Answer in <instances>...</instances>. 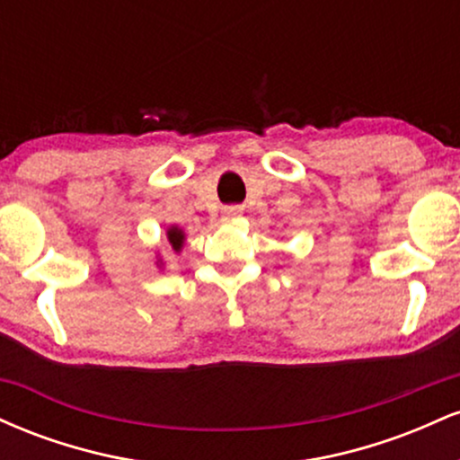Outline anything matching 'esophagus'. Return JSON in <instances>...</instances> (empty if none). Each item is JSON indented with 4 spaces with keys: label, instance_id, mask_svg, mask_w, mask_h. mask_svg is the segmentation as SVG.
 <instances>
[{
    "label": "esophagus",
    "instance_id": "esophagus-1",
    "mask_svg": "<svg viewBox=\"0 0 460 460\" xmlns=\"http://www.w3.org/2000/svg\"><path fill=\"white\" fill-rule=\"evenodd\" d=\"M242 216V209L240 208H225L223 209V220H235V218H240Z\"/></svg>",
    "mask_w": 460,
    "mask_h": 460
}]
</instances>
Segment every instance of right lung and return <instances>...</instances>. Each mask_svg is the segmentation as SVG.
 <instances>
[{"instance_id":"right-lung-1","label":"right lung","mask_w":460,"mask_h":460,"mask_svg":"<svg viewBox=\"0 0 460 460\" xmlns=\"http://www.w3.org/2000/svg\"><path fill=\"white\" fill-rule=\"evenodd\" d=\"M166 240H168V246H171V251H175L177 255L179 252H181V248H183V244H186V234H183V229L181 226H177V225H171L166 229ZM155 263L157 266H164V261H162V257L160 255H155Z\"/></svg>"}]
</instances>
